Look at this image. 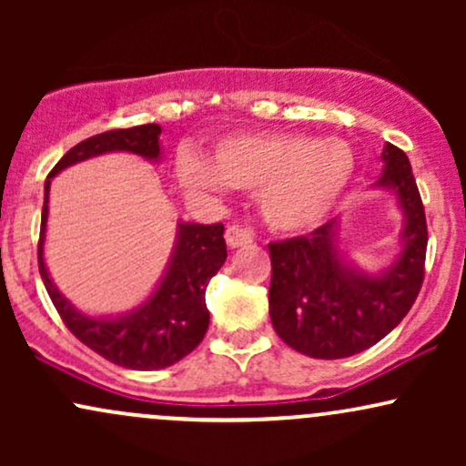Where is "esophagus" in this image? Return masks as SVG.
Wrapping results in <instances>:
<instances>
[{
    "mask_svg": "<svg viewBox=\"0 0 466 466\" xmlns=\"http://www.w3.org/2000/svg\"><path fill=\"white\" fill-rule=\"evenodd\" d=\"M226 243L229 248H243V245L251 243V232L243 226H228L226 229Z\"/></svg>",
    "mask_w": 466,
    "mask_h": 466,
    "instance_id": "esophagus-1",
    "label": "esophagus"
}]
</instances>
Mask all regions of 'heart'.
I'll return each instance as SVG.
<instances>
[{"label": "heart", "mask_w": 466, "mask_h": 466, "mask_svg": "<svg viewBox=\"0 0 466 466\" xmlns=\"http://www.w3.org/2000/svg\"><path fill=\"white\" fill-rule=\"evenodd\" d=\"M355 175V155L339 140L302 133H258L223 140L206 159L184 157L179 179L192 192L226 184L258 188L260 215L278 232H309L329 218Z\"/></svg>", "instance_id": "obj_1"}]
</instances>
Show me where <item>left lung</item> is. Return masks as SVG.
<instances>
[{"label": "left lung", "mask_w": 466, "mask_h": 466, "mask_svg": "<svg viewBox=\"0 0 466 466\" xmlns=\"http://www.w3.org/2000/svg\"><path fill=\"white\" fill-rule=\"evenodd\" d=\"M379 188L394 190L405 215L403 249L392 267L370 276L337 251L339 221L304 237L269 243V315L278 337L313 360H341L381 341L419 296L425 278L427 221L408 155L394 144L381 153Z\"/></svg>", "instance_id": "obj_1"}]
</instances>
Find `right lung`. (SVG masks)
<instances>
[{
  "instance_id": "add662e5",
  "label": "right lung",
  "mask_w": 466,
  "mask_h": 466,
  "mask_svg": "<svg viewBox=\"0 0 466 466\" xmlns=\"http://www.w3.org/2000/svg\"><path fill=\"white\" fill-rule=\"evenodd\" d=\"M159 125H140L98 133L69 148L46 179L41 237L36 249L39 274L47 296L72 335L100 357L131 370H159L173 366L201 344L210 324L206 307L208 282L228 258L223 223H179L173 258L153 296L120 318H89L76 311L47 276L44 263L47 195L50 179L56 173L96 155L127 151L147 159H159Z\"/></svg>"
}]
</instances>
